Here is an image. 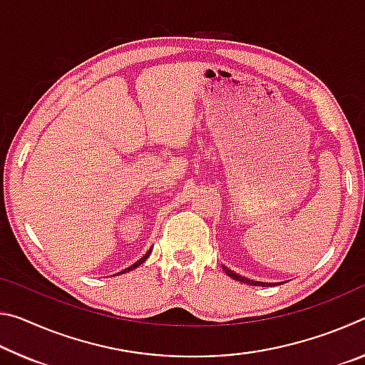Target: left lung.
I'll return each instance as SVG.
<instances>
[{
    "label": "left lung",
    "mask_w": 365,
    "mask_h": 365,
    "mask_svg": "<svg viewBox=\"0 0 365 365\" xmlns=\"http://www.w3.org/2000/svg\"><path fill=\"white\" fill-rule=\"evenodd\" d=\"M222 269L225 270V274L228 275V277H232L233 280H238V282H243V283H248V285H252V287H265L264 283H261V282H255V280H250V279H246V277H242V275H238V274H235V272H232L230 269H227L225 265H222Z\"/></svg>",
    "instance_id": "8db88e82"
}]
</instances>
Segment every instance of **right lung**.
<instances>
[{"instance_id": "right-lung-1", "label": "right lung", "mask_w": 365, "mask_h": 365, "mask_svg": "<svg viewBox=\"0 0 365 365\" xmlns=\"http://www.w3.org/2000/svg\"><path fill=\"white\" fill-rule=\"evenodd\" d=\"M150 252H151V250H150V251H148V252H146V255H145L143 257H141V259H140V261H137V262H135V264H132V265H130V267H127L125 270H122V272H120V274H125V272H130V270H133V269H137L140 264H143V262L146 261V259H148V256H150Z\"/></svg>"}]
</instances>
